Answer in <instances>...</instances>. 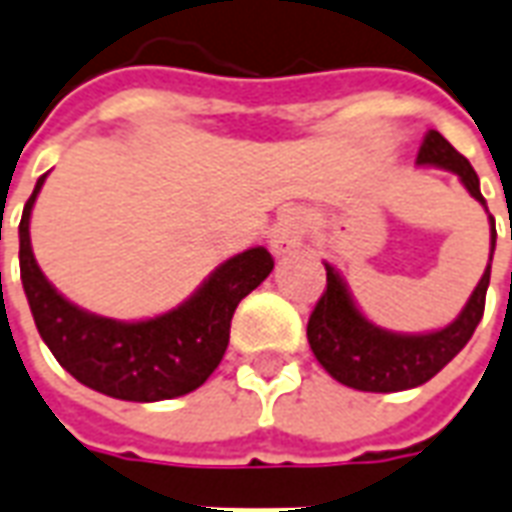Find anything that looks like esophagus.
Wrapping results in <instances>:
<instances>
[{"label": "esophagus", "instance_id": "34e87169", "mask_svg": "<svg viewBox=\"0 0 512 512\" xmlns=\"http://www.w3.org/2000/svg\"><path fill=\"white\" fill-rule=\"evenodd\" d=\"M301 238H304V216L299 211L282 213L271 230V252L277 257L290 255L293 249L301 246Z\"/></svg>", "mask_w": 512, "mask_h": 512}]
</instances>
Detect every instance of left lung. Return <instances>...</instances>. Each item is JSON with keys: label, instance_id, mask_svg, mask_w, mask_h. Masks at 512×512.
Listing matches in <instances>:
<instances>
[{"label": "left lung", "instance_id": "8db88e82", "mask_svg": "<svg viewBox=\"0 0 512 512\" xmlns=\"http://www.w3.org/2000/svg\"><path fill=\"white\" fill-rule=\"evenodd\" d=\"M417 164H433V167L455 172L474 200L485 205L477 172L439 131H428L425 142L419 147ZM494 246L496 230L491 219V257H494ZM488 282H491V263L461 315L450 326L428 334H397L367 321L365 315L356 310L340 274L326 263V290L307 323L312 354L329 376L351 389H362V392L414 389L436 376L441 367L452 362L461 354L463 345L472 340L474 329L483 318Z\"/></svg>", "mask_w": 512, "mask_h": 512}]
</instances>
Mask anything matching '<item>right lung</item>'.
<instances>
[{"label": "right lung", "instance_id": "obj_1", "mask_svg": "<svg viewBox=\"0 0 512 512\" xmlns=\"http://www.w3.org/2000/svg\"><path fill=\"white\" fill-rule=\"evenodd\" d=\"M40 175L18 224V263L29 310L43 343L76 381L101 395L156 403L194 392L222 362L238 301L271 274L274 257L255 246L224 260L197 293L150 321L101 318L60 296L43 277L29 246V216Z\"/></svg>", "mask_w": 512, "mask_h": 512}]
</instances>
